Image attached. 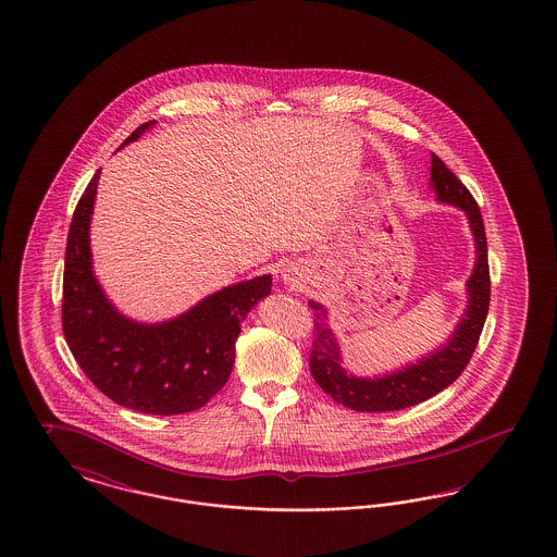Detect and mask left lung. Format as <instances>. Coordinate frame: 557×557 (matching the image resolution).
I'll list each match as a JSON object with an SVG mask.
<instances>
[{
    "instance_id": "left-lung-1",
    "label": "left lung",
    "mask_w": 557,
    "mask_h": 557,
    "mask_svg": "<svg viewBox=\"0 0 557 557\" xmlns=\"http://www.w3.org/2000/svg\"><path fill=\"white\" fill-rule=\"evenodd\" d=\"M431 186L437 195V200L456 205L467 213L476 245V261L467 282V312L445 346L431 352L429 357L421 358L417 364H410L392 375L375 379L355 377L348 375L346 369H342L337 339L325 321L327 317L323 307L312 300L309 302L314 311V337L309 358L312 379L335 401L357 412L401 410L440 394L467 369L490 312V261L481 209L467 186L456 178V174L437 156L431 157Z\"/></svg>"
}]
</instances>
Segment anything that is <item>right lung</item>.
Wrapping results in <instances>:
<instances>
[{
  "label": "right lung",
  "instance_id": "obj_1",
  "mask_svg": "<svg viewBox=\"0 0 557 557\" xmlns=\"http://www.w3.org/2000/svg\"><path fill=\"white\" fill-rule=\"evenodd\" d=\"M156 120L140 124L122 145ZM99 170L67 232L62 330L70 352L110 400L145 414L199 410L230 377L236 337L250 309L271 292V275L220 289L172 321L145 325L113 309L92 275L89 227Z\"/></svg>",
  "mask_w": 557,
  "mask_h": 557
}]
</instances>
